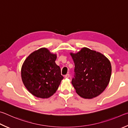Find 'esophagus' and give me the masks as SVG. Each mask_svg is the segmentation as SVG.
I'll list each match as a JSON object with an SVG mask.
<instances>
[{"label":"esophagus","instance_id":"esophagus-1","mask_svg":"<svg viewBox=\"0 0 128 128\" xmlns=\"http://www.w3.org/2000/svg\"><path fill=\"white\" fill-rule=\"evenodd\" d=\"M69 77H70V74H66L64 76V78H68Z\"/></svg>","mask_w":128,"mask_h":128}]
</instances>
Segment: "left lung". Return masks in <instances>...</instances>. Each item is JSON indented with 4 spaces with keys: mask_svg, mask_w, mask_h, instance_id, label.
<instances>
[{
    "mask_svg": "<svg viewBox=\"0 0 128 128\" xmlns=\"http://www.w3.org/2000/svg\"><path fill=\"white\" fill-rule=\"evenodd\" d=\"M70 55L75 64V78L71 82L76 92L86 99L100 94L110 80L112 68L109 60L103 54L86 47Z\"/></svg>",
    "mask_w": 128,
    "mask_h": 128,
    "instance_id": "1",
    "label": "left lung"
}]
</instances>
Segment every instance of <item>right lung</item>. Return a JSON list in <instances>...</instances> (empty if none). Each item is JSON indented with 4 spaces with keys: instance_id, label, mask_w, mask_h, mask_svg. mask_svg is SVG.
<instances>
[{
    "instance_id": "right-lung-1",
    "label": "right lung",
    "mask_w": 128,
    "mask_h": 128,
    "mask_svg": "<svg viewBox=\"0 0 128 128\" xmlns=\"http://www.w3.org/2000/svg\"><path fill=\"white\" fill-rule=\"evenodd\" d=\"M57 54L46 48L31 53L21 68V78L24 86L33 96L48 98L53 96L64 79L55 60Z\"/></svg>"
}]
</instances>
